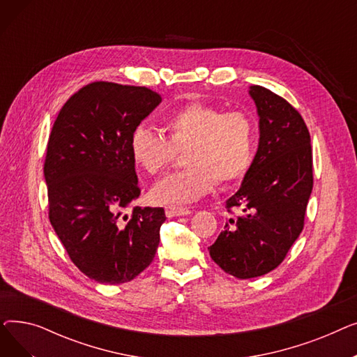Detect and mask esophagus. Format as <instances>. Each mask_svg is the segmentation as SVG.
Wrapping results in <instances>:
<instances>
[{
    "label": "esophagus",
    "mask_w": 357,
    "mask_h": 357,
    "mask_svg": "<svg viewBox=\"0 0 357 357\" xmlns=\"http://www.w3.org/2000/svg\"><path fill=\"white\" fill-rule=\"evenodd\" d=\"M191 214L190 208H183V207H166V215L169 218L172 217H181V215H188Z\"/></svg>",
    "instance_id": "1"
}]
</instances>
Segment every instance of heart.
<instances>
[{"label": "heart", "mask_w": 357, "mask_h": 357, "mask_svg": "<svg viewBox=\"0 0 357 357\" xmlns=\"http://www.w3.org/2000/svg\"><path fill=\"white\" fill-rule=\"evenodd\" d=\"M160 135L137 127L130 136V156L137 169L158 175L182 153L186 169L167 175L150 191L159 204H190L210 194L215 183L229 185L246 175L253 162L256 126L245 111L191 102L169 112Z\"/></svg>", "instance_id": "1"}]
</instances>
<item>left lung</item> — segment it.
Masks as SVG:
<instances>
[{
  "mask_svg": "<svg viewBox=\"0 0 357 357\" xmlns=\"http://www.w3.org/2000/svg\"><path fill=\"white\" fill-rule=\"evenodd\" d=\"M259 114V147L240 190L226 201L230 218L211 259L238 279L278 268L304 229L312 191V149L301 114L282 97L250 86Z\"/></svg>",
  "mask_w": 357,
  "mask_h": 357,
  "instance_id": "obj_1",
  "label": "left lung"
}]
</instances>
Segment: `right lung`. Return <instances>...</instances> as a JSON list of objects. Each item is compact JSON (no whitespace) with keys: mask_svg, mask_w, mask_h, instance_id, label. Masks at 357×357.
Masks as SVG:
<instances>
[{"mask_svg":"<svg viewBox=\"0 0 357 357\" xmlns=\"http://www.w3.org/2000/svg\"><path fill=\"white\" fill-rule=\"evenodd\" d=\"M160 101L146 86L92 82L65 102L52 127L49 220L75 266L100 284L135 279L159 246L165 210H124L140 195L130 136Z\"/></svg>","mask_w":357,"mask_h":357,"instance_id":"1","label":"right lung"}]
</instances>
